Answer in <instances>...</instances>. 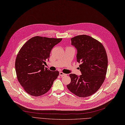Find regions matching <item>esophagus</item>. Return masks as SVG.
<instances>
[{
	"mask_svg": "<svg viewBox=\"0 0 125 125\" xmlns=\"http://www.w3.org/2000/svg\"><path fill=\"white\" fill-rule=\"evenodd\" d=\"M66 75V74L62 72H60V75L61 76H65Z\"/></svg>",
	"mask_w": 125,
	"mask_h": 125,
	"instance_id": "1",
	"label": "esophagus"
}]
</instances>
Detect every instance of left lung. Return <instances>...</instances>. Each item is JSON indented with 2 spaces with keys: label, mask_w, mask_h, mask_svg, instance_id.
Returning a JSON list of instances; mask_svg holds the SVG:
<instances>
[{
  "label": "left lung",
  "mask_w": 125,
  "mask_h": 125,
  "mask_svg": "<svg viewBox=\"0 0 125 125\" xmlns=\"http://www.w3.org/2000/svg\"><path fill=\"white\" fill-rule=\"evenodd\" d=\"M72 45L77 50L76 61L82 74L71 73L69 90L79 97H88L100 88L108 68V57L103 45L87 35H80L71 38Z\"/></svg>",
  "instance_id": "1"
}]
</instances>
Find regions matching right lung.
I'll use <instances>...</instances> for the list:
<instances>
[{
	"label": "right lung",
	"mask_w": 125,
	"mask_h": 125,
	"mask_svg": "<svg viewBox=\"0 0 125 125\" xmlns=\"http://www.w3.org/2000/svg\"><path fill=\"white\" fill-rule=\"evenodd\" d=\"M62 38L36 36L27 41L19 51L15 63L17 80L24 91L38 97L49 91L59 75V71L44 68L51 50Z\"/></svg>",
	"instance_id": "right-lung-1"
}]
</instances>
